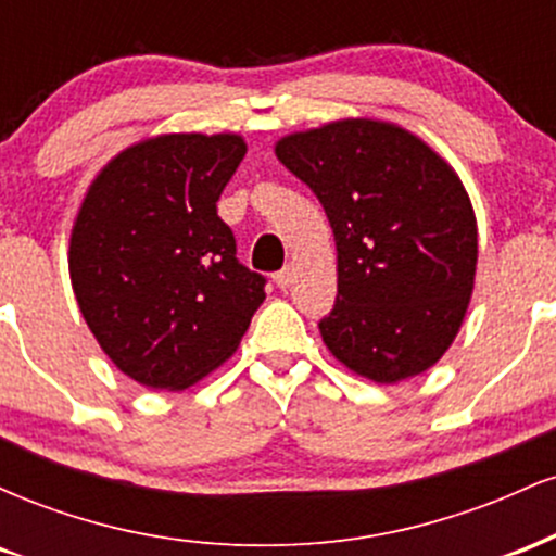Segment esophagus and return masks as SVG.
<instances>
[{
  "label": "esophagus",
  "mask_w": 556,
  "mask_h": 556,
  "mask_svg": "<svg viewBox=\"0 0 556 556\" xmlns=\"http://www.w3.org/2000/svg\"><path fill=\"white\" fill-rule=\"evenodd\" d=\"M274 282H277L279 290H287V287L292 285V269H290V266H285L282 271L274 274Z\"/></svg>",
  "instance_id": "esophagus-1"
}]
</instances>
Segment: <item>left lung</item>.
Returning <instances> with one entry per match:
<instances>
[{"instance_id":"8db88e82","label":"left lung","mask_w":556,"mask_h":556,"mask_svg":"<svg viewBox=\"0 0 556 556\" xmlns=\"http://www.w3.org/2000/svg\"><path fill=\"white\" fill-rule=\"evenodd\" d=\"M274 154L314 190L334 232L324 344L376 384L424 374L473 295L478 227L457 172L413 132L366 117L292 132Z\"/></svg>"}]
</instances>
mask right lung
Masks as SVG:
<instances>
[{
    "mask_svg": "<svg viewBox=\"0 0 556 556\" xmlns=\"http://www.w3.org/2000/svg\"><path fill=\"white\" fill-rule=\"evenodd\" d=\"M235 132L146 138L96 175L70 235V279L96 342L151 389L219 368L264 303L216 201L245 156Z\"/></svg>",
    "mask_w": 556,
    "mask_h": 556,
    "instance_id": "add662e5",
    "label": "right lung"
}]
</instances>
